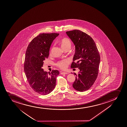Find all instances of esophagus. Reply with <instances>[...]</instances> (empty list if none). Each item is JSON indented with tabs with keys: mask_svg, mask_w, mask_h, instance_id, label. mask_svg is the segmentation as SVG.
I'll list each match as a JSON object with an SVG mask.
<instances>
[{
	"mask_svg": "<svg viewBox=\"0 0 127 127\" xmlns=\"http://www.w3.org/2000/svg\"><path fill=\"white\" fill-rule=\"evenodd\" d=\"M61 74H68V73L66 72H61Z\"/></svg>",
	"mask_w": 127,
	"mask_h": 127,
	"instance_id": "34e87169",
	"label": "esophagus"
}]
</instances>
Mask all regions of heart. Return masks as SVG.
Here are the masks:
<instances>
[{
	"label": "heart",
	"instance_id": "heart-1",
	"mask_svg": "<svg viewBox=\"0 0 127 127\" xmlns=\"http://www.w3.org/2000/svg\"><path fill=\"white\" fill-rule=\"evenodd\" d=\"M60 44L61 47L64 50H65L66 48L68 47H71V41L67 38H64L61 40L60 41ZM70 60L69 59H64V60L58 61V62L56 64V65L58 67L60 68V69H65L67 68L68 64L70 63Z\"/></svg>",
	"mask_w": 127,
	"mask_h": 127
}]
</instances>
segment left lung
Returning <instances> with one entry per match:
<instances>
[{"instance_id":"obj_1","label":"left lung","mask_w":127,"mask_h":127,"mask_svg":"<svg viewBox=\"0 0 127 127\" xmlns=\"http://www.w3.org/2000/svg\"><path fill=\"white\" fill-rule=\"evenodd\" d=\"M67 35L75 47L71 68H78L72 84L74 89L83 92L89 89L97 77L100 55L95 41L89 35L78 30L67 31Z\"/></svg>"}]
</instances>
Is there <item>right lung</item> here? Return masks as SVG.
I'll list each match as a JSON object with an SVG mask.
<instances>
[{
  "label": "right lung",
  "mask_w": 127,
  "mask_h": 127,
  "mask_svg": "<svg viewBox=\"0 0 127 127\" xmlns=\"http://www.w3.org/2000/svg\"><path fill=\"white\" fill-rule=\"evenodd\" d=\"M57 33H41L31 41L27 49L24 71L30 86L35 92L45 95L52 92L56 85L58 70L49 74L42 69L44 61L48 58L51 44Z\"/></svg>",
  "instance_id": "right-lung-1"
}]
</instances>
